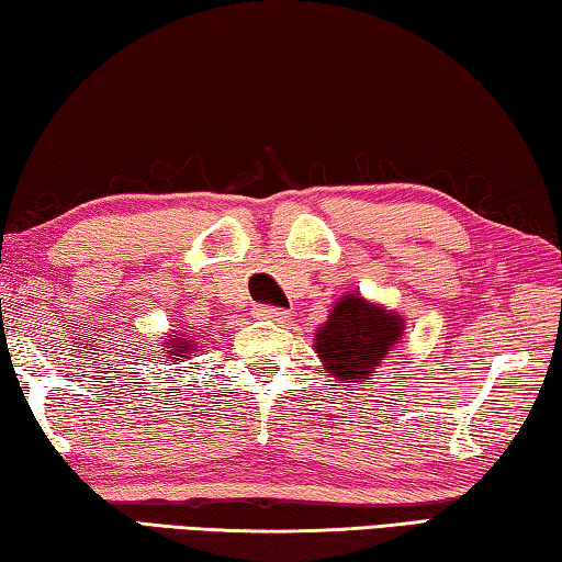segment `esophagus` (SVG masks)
<instances>
[{
    "instance_id": "esophagus-1",
    "label": "esophagus",
    "mask_w": 562,
    "mask_h": 562,
    "mask_svg": "<svg viewBox=\"0 0 562 562\" xmlns=\"http://www.w3.org/2000/svg\"><path fill=\"white\" fill-rule=\"evenodd\" d=\"M252 315L258 317V319L278 322V325H282V322L288 319V312H284V310H278V307H268V304H258V307L252 310Z\"/></svg>"
}]
</instances>
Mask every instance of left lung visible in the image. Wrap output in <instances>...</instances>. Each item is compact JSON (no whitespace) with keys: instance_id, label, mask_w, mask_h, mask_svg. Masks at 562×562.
I'll use <instances>...</instances> for the list:
<instances>
[{"instance_id":"1","label":"left lung","mask_w":562,"mask_h":562,"mask_svg":"<svg viewBox=\"0 0 562 562\" xmlns=\"http://www.w3.org/2000/svg\"><path fill=\"white\" fill-rule=\"evenodd\" d=\"M404 317L359 292L339 297L325 325L315 331L322 369L341 386L361 384L376 374L404 339Z\"/></svg>"}]
</instances>
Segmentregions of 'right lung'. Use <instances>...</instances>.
I'll return each instance as SVG.
<instances>
[{"instance_id":"1","label":"right lung","mask_w":562,"mask_h":562,"mask_svg":"<svg viewBox=\"0 0 562 562\" xmlns=\"http://www.w3.org/2000/svg\"><path fill=\"white\" fill-rule=\"evenodd\" d=\"M160 347H164V355H166L168 359L186 361L188 357H195V347H198V345H193V339L186 337V335H180L178 329H173V331H170V335H168L166 341H160Z\"/></svg>"}]
</instances>
